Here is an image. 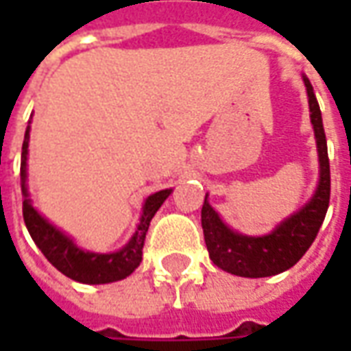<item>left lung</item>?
I'll return each instance as SVG.
<instances>
[{"label": "left lung", "instance_id": "left-lung-1", "mask_svg": "<svg viewBox=\"0 0 351 351\" xmlns=\"http://www.w3.org/2000/svg\"><path fill=\"white\" fill-rule=\"evenodd\" d=\"M304 84L308 93V105L312 112L310 120L316 133L317 156H319V184L310 203H306L299 213L289 216L272 233L265 237H246L231 231L220 220V216L213 206L206 203V197L203 203L201 226L205 233L206 250L216 267L237 276L263 278L291 269L312 246L325 220L329 197H331L327 141H325L324 122H322V110L312 84L308 79H304Z\"/></svg>", "mask_w": 351, "mask_h": 351}]
</instances>
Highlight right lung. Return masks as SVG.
I'll use <instances>...</instances> for the list:
<instances>
[{
  "instance_id": "1",
  "label": "right lung",
  "mask_w": 351,
  "mask_h": 351,
  "mask_svg": "<svg viewBox=\"0 0 351 351\" xmlns=\"http://www.w3.org/2000/svg\"><path fill=\"white\" fill-rule=\"evenodd\" d=\"M27 143H29V128L24 135L22 145V163H20V180H22V191H24V203H22V214L29 235L37 244V248L43 252V256L56 267L58 271L65 274L67 278L77 280L82 284H108L125 276H130L135 271L138 263L143 261V246H145L146 231L150 226V220L158 208L163 205V201L169 197L171 190H161L154 193L145 201L143 218L138 223L135 235L130 243L123 246L120 252L114 254H93V252L80 250L69 237H65L60 229L43 218L41 214L32 206V201L27 199L26 191V160H27Z\"/></svg>"
}]
</instances>
